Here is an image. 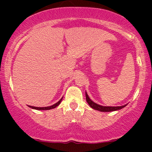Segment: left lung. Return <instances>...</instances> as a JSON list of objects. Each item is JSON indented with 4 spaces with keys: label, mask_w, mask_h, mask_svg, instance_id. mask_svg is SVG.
<instances>
[{
    "label": "left lung",
    "mask_w": 152,
    "mask_h": 152,
    "mask_svg": "<svg viewBox=\"0 0 152 152\" xmlns=\"http://www.w3.org/2000/svg\"><path fill=\"white\" fill-rule=\"evenodd\" d=\"M85 96H86V100H87V104L90 106V107L94 110H98V111L100 112H113V111H116V110H119L125 107L126 104L123 105V106H118V107H107V106H102L100 104H98L95 103L94 102L91 100L89 97V96L87 95V92H85Z\"/></svg>",
    "instance_id": "1"
}]
</instances>
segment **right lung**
I'll return each instance as SVG.
<instances>
[{
  "label": "right lung",
  "mask_w": 152,
  "mask_h": 152,
  "mask_svg": "<svg viewBox=\"0 0 152 152\" xmlns=\"http://www.w3.org/2000/svg\"><path fill=\"white\" fill-rule=\"evenodd\" d=\"M62 98H63V97H62ZM62 98L60 99V100L59 101V102H56V104H54L52 105V106H49V107H33V106H28V107H30V108L34 109V110H51V109L56 108V107H58V106L59 105V104H60L61 102H62Z\"/></svg>",
  "instance_id": "add662e5"
}]
</instances>
